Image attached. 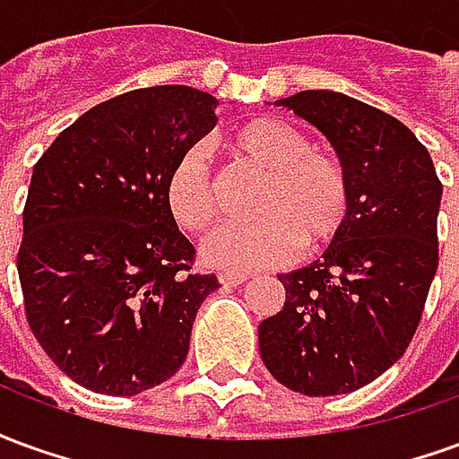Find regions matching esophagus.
Returning a JSON list of instances; mask_svg holds the SVG:
<instances>
[{"label":"esophagus","mask_w":459,"mask_h":459,"mask_svg":"<svg viewBox=\"0 0 459 459\" xmlns=\"http://www.w3.org/2000/svg\"><path fill=\"white\" fill-rule=\"evenodd\" d=\"M246 280H248L246 273H233V270H223V273H219L221 285H240V282H246Z\"/></svg>","instance_id":"esophagus-1"}]
</instances>
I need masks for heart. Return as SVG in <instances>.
Here are the masks:
<instances>
[{
  "instance_id": "heart-1",
  "label": "heart",
  "mask_w": 459,
  "mask_h": 459,
  "mask_svg": "<svg viewBox=\"0 0 459 459\" xmlns=\"http://www.w3.org/2000/svg\"><path fill=\"white\" fill-rule=\"evenodd\" d=\"M233 154L265 171L250 223H223L201 243V260L223 270L282 265L298 253L334 238L349 213L344 167L295 127L273 117L243 125L233 134ZM167 206L186 230H204L219 211L216 181L204 144L181 152L167 174Z\"/></svg>"
}]
</instances>
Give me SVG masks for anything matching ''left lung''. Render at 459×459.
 I'll list each match as a JSON object with an SVG mask.
<instances>
[{"mask_svg": "<svg viewBox=\"0 0 459 459\" xmlns=\"http://www.w3.org/2000/svg\"><path fill=\"white\" fill-rule=\"evenodd\" d=\"M275 108L317 127L349 179V213L322 258L282 273L285 305L258 327L260 359L290 391L351 394L403 356L437 270L443 184L394 115L334 91Z\"/></svg>", "mask_w": 459, "mask_h": 459, "instance_id": "left-lung-1", "label": "left lung"}]
</instances>
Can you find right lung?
<instances>
[{"label": "right lung", "mask_w": 459, "mask_h": 459, "mask_svg": "<svg viewBox=\"0 0 459 459\" xmlns=\"http://www.w3.org/2000/svg\"><path fill=\"white\" fill-rule=\"evenodd\" d=\"M219 100L157 85L95 105L34 164L16 255L29 327L75 384L137 395L179 371L216 275L167 206V174Z\"/></svg>", "instance_id": "1"}]
</instances>
